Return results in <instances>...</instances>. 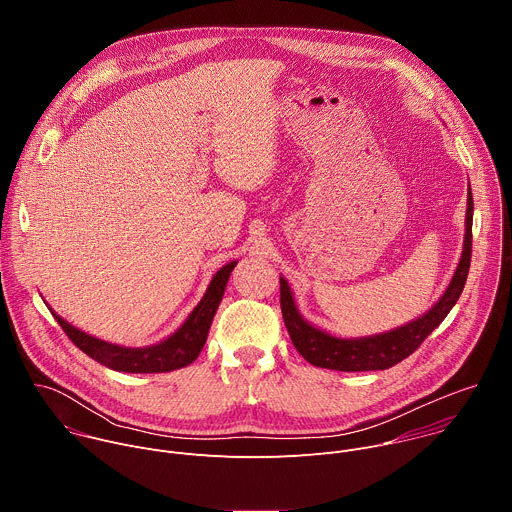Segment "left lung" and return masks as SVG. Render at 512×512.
I'll list each match as a JSON object with an SVG mask.
<instances>
[{"instance_id": "1", "label": "left lung", "mask_w": 512, "mask_h": 512, "mask_svg": "<svg viewBox=\"0 0 512 512\" xmlns=\"http://www.w3.org/2000/svg\"><path fill=\"white\" fill-rule=\"evenodd\" d=\"M472 212H474V200H472V192H468L464 251H462L460 265L452 277V283L446 289V294L425 316L397 330L369 336V338H356V340L334 338L310 326L300 316V312L296 310L294 298H291V289L287 281L281 277L279 279L281 314H283V322L289 332V338L298 348V352L308 362H312L314 367L344 371V373L385 371L395 367L397 362H401L409 354H413L419 348V344L444 322V318L450 314V310L458 302L462 289L466 285L470 259H472Z\"/></svg>"}]
</instances>
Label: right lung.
I'll return each instance as SVG.
<instances>
[{"label": "right lung", "instance_id": "add662e5", "mask_svg": "<svg viewBox=\"0 0 512 512\" xmlns=\"http://www.w3.org/2000/svg\"><path fill=\"white\" fill-rule=\"evenodd\" d=\"M237 261L227 263L223 269H218L212 277L204 298L194 308V312L188 316L184 326L172 334L168 340L145 346V348H123L109 344L105 340L93 338L79 328L70 326L60 316L52 314L64 334L72 340V344L79 346L87 356L101 362L103 367H109L113 371L121 373H170L176 369L186 367V364L194 362L206 342L208 328L212 324V318L216 314L218 304L223 300L225 287L229 281V275Z\"/></svg>", "mask_w": 512, "mask_h": 512}]
</instances>
